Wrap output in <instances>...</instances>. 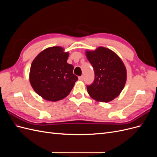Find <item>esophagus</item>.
I'll list each match as a JSON object with an SVG mask.
<instances>
[{
    "label": "esophagus",
    "mask_w": 157,
    "mask_h": 157,
    "mask_svg": "<svg viewBox=\"0 0 157 157\" xmlns=\"http://www.w3.org/2000/svg\"><path fill=\"white\" fill-rule=\"evenodd\" d=\"M78 80H81V81H82V80H84V77H83V76H80V77H78Z\"/></svg>",
    "instance_id": "obj_1"
}]
</instances>
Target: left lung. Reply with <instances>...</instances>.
<instances>
[{"label":"left lung","instance_id":"1","mask_svg":"<svg viewBox=\"0 0 157 157\" xmlns=\"http://www.w3.org/2000/svg\"><path fill=\"white\" fill-rule=\"evenodd\" d=\"M86 56L95 74L93 83L86 86L89 95L99 101L113 100L124 87L126 70L124 63L115 52L103 47L87 51Z\"/></svg>","mask_w":157,"mask_h":157}]
</instances>
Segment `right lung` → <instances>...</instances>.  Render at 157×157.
Returning a JSON list of instances; mask_svg holds the SVG:
<instances>
[{
	"mask_svg": "<svg viewBox=\"0 0 157 157\" xmlns=\"http://www.w3.org/2000/svg\"><path fill=\"white\" fill-rule=\"evenodd\" d=\"M68 57L61 47L54 46L43 50L33 60L29 80L42 98L56 101L71 92L78 77L73 73V66L67 63Z\"/></svg>",
	"mask_w": 157,
	"mask_h": 157,
	"instance_id": "obj_1",
	"label": "right lung"
}]
</instances>
